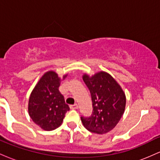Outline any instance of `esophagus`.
Here are the masks:
<instances>
[{"label": "esophagus", "instance_id": "esophagus-1", "mask_svg": "<svg viewBox=\"0 0 160 160\" xmlns=\"http://www.w3.org/2000/svg\"><path fill=\"white\" fill-rule=\"evenodd\" d=\"M70 108H71V109H73V110L78 109V104H72V105H70Z\"/></svg>", "mask_w": 160, "mask_h": 160}]
</instances>
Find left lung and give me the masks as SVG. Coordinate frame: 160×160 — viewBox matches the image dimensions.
Segmentation results:
<instances>
[{
	"instance_id": "left-lung-1",
	"label": "left lung",
	"mask_w": 160,
	"mask_h": 160,
	"mask_svg": "<svg viewBox=\"0 0 160 160\" xmlns=\"http://www.w3.org/2000/svg\"><path fill=\"white\" fill-rule=\"evenodd\" d=\"M82 80L91 93L93 111L90 117H81L84 127L89 132L104 134L117 126L126 108V95L121 86L108 73L100 71Z\"/></svg>"
}]
</instances>
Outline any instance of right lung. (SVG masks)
I'll return each instance as SVG.
<instances>
[{"label": "right lung", "instance_id": "obj_1", "mask_svg": "<svg viewBox=\"0 0 160 160\" xmlns=\"http://www.w3.org/2000/svg\"><path fill=\"white\" fill-rule=\"evenodd\" d=\"M67 77L64 75L63 80ZM62 79L55 71L46 72L34 88L28 101V113L34 123L52 131L62 123L70 108L58 88Z\"/></svg>", "mask_w": 160, "mask_h": 160}]
</instances>
